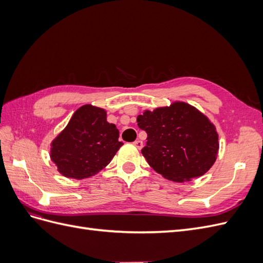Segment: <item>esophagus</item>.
<instances>
[{"mask_svg": "<svg viewBox=\"0 0 263 263\" xmlns=\"http://www.w3.org/2000/svg\"><path fill=\"white\" fill-rule=\"evenodd\" d=\"M134 145L136 146L138 149H141L142 147H144V142H142L141 140H136V141H134Z\"/></svg>", "mask_w": 263, "mask_h": 263, "instance_id": "1", "label": "esophagus"}]
</instances>
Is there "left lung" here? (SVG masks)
Listing matches in <instances>:
<instances>
[{
	"label": "left lung",
	"instance_id": "obj_1",
	"mask_svg": "<svg viewBox=\"0 0 263 263\" xmlns=\"http://www.w3.org/2000/svg\"><path fill=\"white\" fill-rule=\"evenodd\" d=\"M147 133L141 154L156 172L174 182L191 181L208 172L218 154L216 127L200 110L184 102L146 109L137 116Z\"/></svg>",
	"mask_w": 263,
	"mask_h": 263
}]
</instances>
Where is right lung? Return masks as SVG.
<instances>
[{
    "instance_id": "obj_1",
    "label": "right lung",
    "mask_w": 263,
    "mask_h": 263,
    "mask_svg": "<svg viewBox=\"0 0 263 263\" xmlns=\"http://www.w3.org/2000/svg\"><path fill=\"white\" fill-rule=\"evenodd\" d=\"M106 110L86 104L78 108L51 142L50 158L63 177L81 180L100 172L123 146Z\"/></svg>"
}]
</instances>
